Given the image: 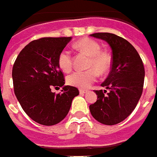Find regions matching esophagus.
<instances>
[{
	"mask_svg": "<svg viewBox=\"0 0 157 157\" xmlns=\"http://www.w3.org/2000/svg\"><path fill=\"white\" fill-rule=\"evenodd\" d=\"M87 92V90H83V89H79V93L80 94H85Z\"/></svg>",
	"mask_w": 157,
	"mask_h": 157,
	"instance_id": "esophagus-1",
	"label": "esophagus"
}]
</instances>
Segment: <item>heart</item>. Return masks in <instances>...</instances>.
Here are the masks:
<instances>
[{"instance_id":"obj_1","label":"heart","mask_w":157,"mask_h":157,"mask_svg":"<svg viewBox=\"0 0 157 157\" xmlns=\"http://www.w3.org/2000/svg\"><path fill=\"white\" fill-rule=\"evenodd\" d=\"M75 47L90 56L88 62V70L77 71L67 77L66 81L71 86L78 88H87L95 82L98 77V72L104 75L110 71L111 67V58L105 52H101L100 45L91 39H82L77 42ZM58 65L64 72L71 71L72 58L71 52L65 49L60 52L58 57Z\"/></svg>"}]
</instances>
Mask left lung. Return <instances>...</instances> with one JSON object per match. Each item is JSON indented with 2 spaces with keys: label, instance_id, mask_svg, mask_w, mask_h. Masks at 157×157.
Segmentation results:
<instances>
[{
  "label": "left lung",
  "instance_id": "1",
  "mask_svg": "<svg viewBox=\"0 0 157 157\" xmlns=\"http://www.w3.org/2000/svg\"><path fill=\"white\" fill-rule=\"evenodd\" d=\"M91 36L105 40L112 51L111 70L101 86L109 90L95 91L98 99L90 105L92 117L99 123L114 125L124 121L139 101L144 82V67L137 51L130 42L110 33Z\"/></svg>",
  "mask_w": 157,
  "mask_h": 157
}]
</instances>
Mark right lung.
Returning <instances> with one entry per match:
<instances>
[{"mask_svg":"<svg viewBox=\"0 0 157 157\" xmlns=\"http://www.w3.org/2000/svg\"><path fill=\"white\" fill-rule=\"evenodd\" d=\"M71 37L41 38L22 49L13 66L14 94L27 115L42 125L57 124L68 114L71 101L79 94L74 86H64L58 57ZM63 87L62 93L51 91Z\"/></svg>","mask_w":157,"mask_h":157,"instance_id":"add662e5","label":"right lung"}]
</instances>
